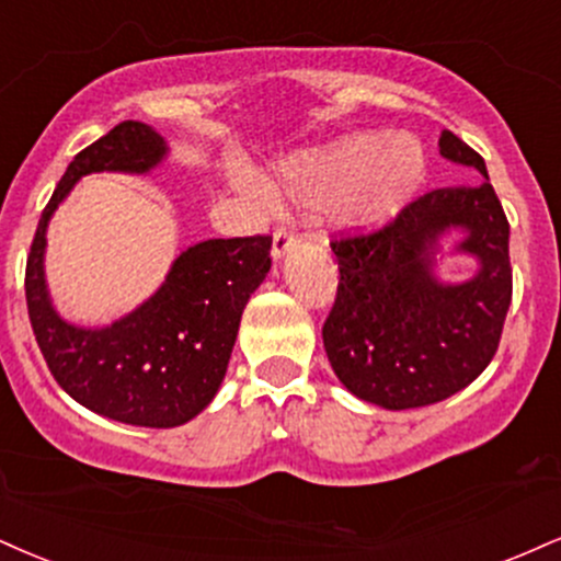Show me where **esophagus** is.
Listing matches in <instances>:
<instances>
[{
    "mask_svg": "<svg viewBox=\"0 0 561 561\" xmlns=\"http://www.w3.org/2000/svg\"><path fill=\"white\" fill-rule=\"evenodd\" d=\"M300 242V238H298V232H293V229H287V227H279L274 232V242H272V255L276 261L279 259H285V255L293 251L295 245H298Z\"/></svg>",
    "mask_w": 561,
    "mask_h": 561,
    "instance_id": "obj_1",
    "label": "esophagus"
}]
</instances>
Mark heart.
Returning a JSON list of instances; mask_svg holds the SVG:
<instances>
[{"label": "heart", "mask_w": 561, "mask_h": 561, "mask_svg": "<svg viewBox=\"0 0 561 561\" xmlns=\"http://www.w3.org/2000/svg\"><path fill=\"white\" fill-rule=\"evenodd\" d=\"M426 170V148L413 133H357L279 159L268 187L298 204L332 206L357 229H379L413 201Z\"/></svg>", "instance_id": "b5f03b06"}]
</instances>
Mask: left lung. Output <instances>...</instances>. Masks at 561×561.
<instances>
[{
    "instance_id": "obj_1",
    "label": "left lung",
    "mask_w": 561,
    "mask_h": 561,
    "mask_svg": "<svg viewBox=\"0 0 561 561\" xmlns=\"http://www.w3.org/2000/svg\"><path fill=\"white\" fill-rule=\"evenodd\" d=\"M438 151L481 172V185L431 191L387 227L332 242L340 287L323 350L347 391L387 410L426 408L473 383L496 355L512 302L510 221L485 161L449 130ZM449 228L463 229L456 250L479 261L460 286L433 272Z\"/></svg>"
}]
</instances>
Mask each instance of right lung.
<instances>
[{"instance_id": "right-lung-1", "label": "right lung", "mask_w": 561, "mask_h": 561, "mask_svg": "<svg viewBox=\"0 0 561 561\" xmlns=\"http://www.w3.org/2000/svg\"><path fill=\"white\" fill-rule=\"evenodd\" d=\"M164 157V138L135 119L83 148L38 219L25 266L31 327L59 387L93 413L146 428L182 426L208 408L225 381L245 302L272 268L268 234L206 240L182 251L157 293L110 327H76L54 310L44 251L57 206L85 174H146Z\"/></svg>"}]
</instances>
